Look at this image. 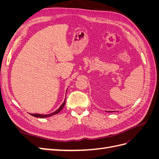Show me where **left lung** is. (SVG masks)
Wrapping results in <instances>:
<instances>
[{
  "instance_id": "8db88e82",
  "label": "left lung",
  "mask_w": 159,
  "mask_h": 159,
  "mask_svg": "<svg viewBox=\"0 0 159 159\" xmlns=\"http://www.w3.org/2000/svg\"><path fill=\"white\" fill-rule=\"evenodd\" d=\"M109 112H110V111H109Z\"/></svg>"
}]
</instances>
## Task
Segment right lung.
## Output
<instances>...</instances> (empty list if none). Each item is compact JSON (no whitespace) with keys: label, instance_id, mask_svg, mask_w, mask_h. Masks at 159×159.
<instances>
[{"label":"right lung","instance_id":"add662e5","mask_svg":"<svg viewBox=\"0 0 159 159\" xmlns=\"http://www.w3.org/2000/svg\"><path fill=\"white\" fill-rule=\"evenodd\" d=\"M65 104H66V99H65V100H64V102L61 104V105L60 107V108H58L56 111H55L54 112H53V113H50V114H48V115H41V114H36H36L30 113V115H32V116H34V117H40V118L48 117L52 116V115H56V114H57V113H58L60 111L64 108Z\"/></svg>","mask_w":159,"mask_h":159}]
</instances>
